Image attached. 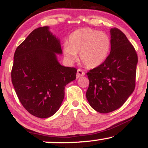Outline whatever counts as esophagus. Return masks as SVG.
Returning <instances> with one entry per match:
<instances>
[{
    "mask_svg": "<svg viewBox=\"0 0 148 148\" xmlns=\"http://www.w3.org/2000/svg\"><path fill=\"white\" fill-rule=\"evenodd\" d=\"M85 75V72L82 69H77V74H76V78H79L80 76H82Z\"/></svg>",
    "mask_w": 148,
    "mask_h": 148,
    "instance_id": "34e87169",
    "label": "esophagus"
}]
</instances>
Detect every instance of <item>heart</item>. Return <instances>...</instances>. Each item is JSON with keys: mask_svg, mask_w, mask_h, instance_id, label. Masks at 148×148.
Wrapping results in <instances>:
<instances>
[{"mask_svg": "<svg viewBox=\"0 0 148 148\" xmlns=\"http://www.w3.org/2000/svg\"><path fill=\"white\" fill-rule=\"evenodd\" d=\"M111 49V40L106 33L91 28H82L70 34L67 45L64 46V54L69 60L79 58L84 65L95 68L106 60Z\"/></svg>", "mask_w": 148, "mask_h": 148, "instance_id": "heart-1", "label": "heart"}]
</instances>
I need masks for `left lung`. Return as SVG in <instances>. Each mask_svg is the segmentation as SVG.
Masks as SVG:
<instances>
[{
	"label": "left lung",
	"instance_id": "1",
	"mask_svg": "<svg viewBox=\"0 0 148 148\" xmlns=\"http://www.w3.org/2000/svg\"><path fill=\"white\" fill-rule=\"evenodd\" d=\"M111 52L101 65L87 74L90 84L86 98L101 113L121 107L136 86L138 56L126 35L118 28L111 29Z\"/></svg>",
	"mask_w": 148,
	"mask_h": 148
}]
</instances>
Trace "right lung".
<instances>
[{"instance_id":"add662e5","label":"right lung","mask_w":148,"mask_h":148,"mask_svg":"<svg viewBox=\"0 0 148 148\" xmlns=\"http://www.w3.org/2000/svg\"><path fill=\"white\" fill-rule=\"evenodd\" d=\"M56 53H62L60 43L48 26L33 30L14 53L12 83L25 109L37 118L55 114L65 86L76 79L77 69L60 65Z\"/></svg>"}]
</instances>
